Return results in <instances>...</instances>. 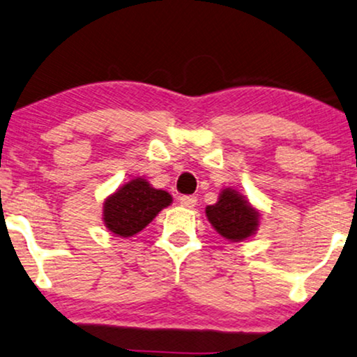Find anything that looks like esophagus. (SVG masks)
I'll list each match as a JSON object with an SVG mask.
<instances>
[{
	"label": "esophagus",
	"mask_w": 357,
	"mask_h": 357,
	"mask_svg": "<svg viewBox=\"0 0 357 357\" xmlns=\"http://www.w3.org/2000/svg\"><path fill=\"white\" fill-rule=\"evenodd\" d=\"M196 202H197V197H194V196H181V197H179V204H181L183 207H189V209L196 206Z\"/></svg>",
	"instance_id": "esophagus-1"
}]
</instances>
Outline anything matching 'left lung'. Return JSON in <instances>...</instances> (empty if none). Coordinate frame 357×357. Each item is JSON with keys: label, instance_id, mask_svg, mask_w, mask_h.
Instances as JSON below:
<instances>
[{"label": "left lung", "instance_id": "8db88e82", "mask_svg": "<svg viewBox=\"0 0 357 357\" xmlns=\"http://www.w3.org/2000/svg\"><path fill=\"white\" fill-rule=\"evenodd\" d=\"M206 215L212 227L232 242L245 241L254 236L260 220L259 211L232 188H225L219 201L206 207Z\"/></svg>", "mask_w": 357, "mask_h": 357}]
</instances>
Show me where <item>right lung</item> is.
<instances>
[{
    "instance_id": "obj_1",
    "label": "right lung",
    "mask_w": 357,
    "mask_h": 357,
    "mask_svg": "<svg viewBox=\"0 0 357 357\" xmlns=\"http://www.w3.org/2000/svg\"><path fill=\"white\" fill-rule=\"evenodd\" d=\"M173 202L169 192L151 188L143 178L123 184L103 202V222L120 237H132L146 227L158 212Z\"/></svg>"
}]
</instances>
